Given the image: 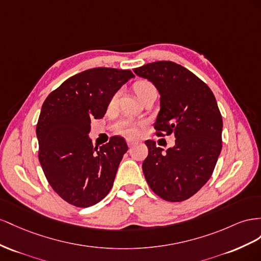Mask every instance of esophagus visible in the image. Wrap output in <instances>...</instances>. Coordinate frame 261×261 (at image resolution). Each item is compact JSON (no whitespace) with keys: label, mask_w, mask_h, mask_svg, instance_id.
Here are the masks:
<instances>
[{"label":"esophagus","mask_w":261,"mask_h":261,"mask_svg":"<svg viewBox=\"0 0 261 261\" xmlns=\"http://www.w3.org/2000/svg\"><path fill=\"white\" fill-rule=\"evenodd\" d=\"M126 143H128L129 147H132L133 145L137 144V141H135V140H131V139H128V140H126Z\"/></svg>","instance_id":"34e87169"}]
</instances>
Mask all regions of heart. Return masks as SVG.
Instances as JSON below:
<instances>
[{
	"label": "heart",
	"mask_w": 261,
	"mask_h": 261,
	"mask_svg": "<svg viewBox=\"0 0 261 261\" xmlns=\"http://www.w3.org/2000/svg\"><path fill=\"white\" fill-rule=\"evenodd\" d=\"M151 88H154V86L150 83V82L140 81L135 85V92L137 93L138 97H140V96L142 95L144 92H146L147 89H151ZM117 98H118V94H116L113 97V99H111V103H115L117 101ZM114 129L117 133H120V135H124L128 137L135 136L138 131L137 125L132 121L128 120V119H121V120H119L115 124Z\"/></svg>",
	"instance_id": "1"
}]
</instances>
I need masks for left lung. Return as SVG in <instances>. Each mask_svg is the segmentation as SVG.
Here are the masks:
<instances>
[{"label":"left lung","instance_id":"8db88e82","mask_svg":"<svg viewBox=\"0 0 261 261\" xmlns=\"http://www.w3.org/2000/svg\"><path fill=\"white\" fill-rule=\"evenodd\" d=\"M133 72L150 81L161 96L156 135L173 133L176 138L165 153L154 141H145V179L164 200H187L210 179L222 150L223 121L217 100L204 82L175 62L156 61Z\"/></svg>","mask_w":261,"mask_h":261}]
</instances>
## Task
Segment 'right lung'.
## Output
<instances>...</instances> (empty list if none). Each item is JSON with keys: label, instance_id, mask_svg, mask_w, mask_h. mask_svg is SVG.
I'll return each instance as SVG.
<instances>
[{"label": "right lung", "instance_id": "obj_1", "mask_svg": "<svg viewBox=\"0 0 261 261\" xmlns=\"http://www.w3.org/2000/svg\"><path fill=\"white\" fill-rule=\"evenodd\" d=\"M132 77L130 70L89 69L64 81L43 102L36 128L39 162L52 189L70 204L94 205L113 187L128 145L113 137L94 146L88 135L92 119L105 116L114 95Z\"/></svg>", "mask_w": 261, "mask_h": 261}]
</instances>
